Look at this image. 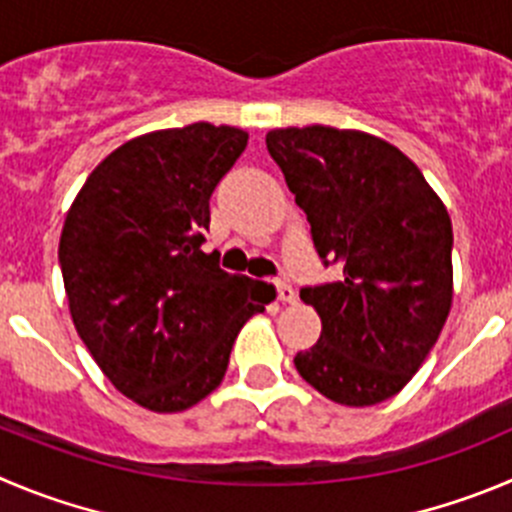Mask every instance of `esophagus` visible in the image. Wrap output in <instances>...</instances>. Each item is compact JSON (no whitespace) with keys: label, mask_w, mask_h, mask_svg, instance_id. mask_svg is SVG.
<instances>
[{"label":"esophagus","mask_w":512,"mask_h":512,"mask_svg":"<svg viewBox=\"0 0 512 512\" xmlns=\"http://www.w3.org/2000/svg\"><path fill=\"white\" fill-rule=\"evenodd\" d=\"M278 300H283V303H295L298 300V293L293 290V285L285 283V280H278Z\"/></svg>","instance_id":"obj_1"}]
</instances>
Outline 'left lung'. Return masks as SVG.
I'll list each match as a JSON object with an SVG mask.
<instances>
[{"label":"left lung","mask_w":512,"mask_h":512,"mask_svg":"<svg viewBox=\"0 0 512 512\" xmlns=\"http://www.w3.org/2000/svg\"><path fill=\"white\" fill-rule=\"evenodd\" d=\"M265 141L323 267L343 272L300 288L323 331L295 369L346 407L386 401L417 374L450 315V214L422 171L369 133L280 128Z\"/></svg>","instance_id":"obj_1"}]
</instances>
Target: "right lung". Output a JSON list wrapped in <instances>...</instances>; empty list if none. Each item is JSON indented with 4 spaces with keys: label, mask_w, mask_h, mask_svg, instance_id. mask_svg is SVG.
Masks as SVG:
<instances>
[{
    "label": "right lung",
    "mask_w": 512,
    "mask_h": 512,
    "mask_svg": "<svg viewBox=\"0 0 512 512\" xmlns=\"http://www.w3.org/2000/svg\"><path fill=\"white\" fill-rule=\"evenodd\" d=\"M247 133L191 123L133 138L95 166L70 207L60 270L95 364L151 412H181L219 386L247 318L275 288L202 252L209 199Z\"/></svg>",
    "instance_id": "obj_1"
}]
</instances>
